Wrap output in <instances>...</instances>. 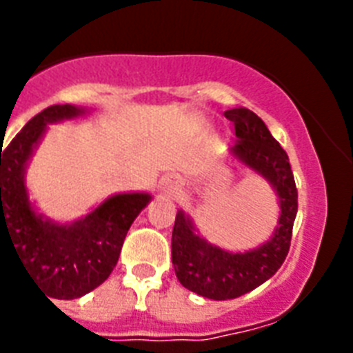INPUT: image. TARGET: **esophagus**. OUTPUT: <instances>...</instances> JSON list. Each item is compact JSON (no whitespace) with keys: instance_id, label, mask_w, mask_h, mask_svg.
Segmentation results:
<instances>
[{"instance_id":"34e87169","label":"esophagus","mask_w":353,"mask_h":353,"mask_svg":"<svg viewBox=\"0 0 353 353\" xmlns=\"http://www.w3.org/2000/svg\"><path fill=\"white\" fill-rule=\"evenodd\" d=\"M161 188L165 190V194H174L179 188V181H177L176 177H165L161 181Z\"/></svg>"}]
</instances>
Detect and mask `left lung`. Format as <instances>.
Here are the masks:
<instances>
[{"instance_id": "obj_1", "label": "left lung", "mask_w": 353, "mask_h": 353, "mask_svg": "<svg viewBox=\"0 0 353 353\" xmlns=\"http://www.w3.org/2000/svg\"><path fill=\"white\" fill-rule=\"evenodd\" d=\"M234 124L238 141L232 154L252 170L262 174L280 199L279 227L268 243L247 252H227L194 234L192 223L181 210L172 231V263L177 280L187 290L212 301L236 299L271 279L290 252L293 221L296 216L295 177L285 150L269 133L268 126L247 108L225 112Z\"/></svg>"}]
</instances>
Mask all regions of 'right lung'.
<instances>
[{
	"label": "right lung",
	"instance_id": "add662e5",
	"mask_svg": "<svg viewBox=\"0 0 353 353\" xmlns=\"http://www.w3.org/2000/svg\"><path fill=\"white\" fill-rule=\"evenodd\" d=\"M71 104L49 106L0 146V245L7 236L36 284L54 299H79L101 285L117 265L133 220L148 205V194H119L71 225L41 220L32 210L23 174L47 122L80 115Z\"/></svg>",
	"mask_w": 353,
	"mask_h": 353
}]
</instances>
